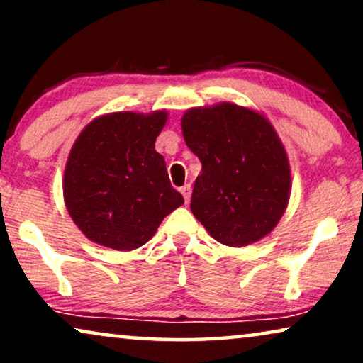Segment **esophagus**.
Wrapping results in <instances>:
<instances>
[{"mask_svg": "<svg viewBox=\"0 0 363 363\" xmlns=\"http://www.w3.org/2000/svg\"><path fill=\"white\" fill-rule=\"evenodd\" d=\"M180 193L183 195V198H185L186 203L190 201V196H191V186H190V185H183V186L180 188Z\"/></svg>", "mask_w": 363, "mask_h": 363, "instance_id": "esophagus-1", "label": "esophagus"}]
</instances>
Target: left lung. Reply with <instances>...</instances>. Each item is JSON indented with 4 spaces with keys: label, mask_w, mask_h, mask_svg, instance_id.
<instances>
[{
    "label": "left lung",
    "mask_w": 363,
    "mask_h": 363,
    "mask_svg": "<svg viewBox=\"0 0 363 363\" xmlns=\"http://www.w3.org/2000/svg\"><path fill=\"white\" fill-rule=\"evenodd\" d=\"M182 130L200 158L191 213L218 242L247 246L274 230L291 196V167L274 127L252 108L220 102L183 113Z\"/></svg>",
    "instance_id": "8db88e82"
}]
</instances>
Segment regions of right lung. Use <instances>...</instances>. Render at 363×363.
Returning <instances> with one entry per match:
<instances>
[{
	"label": "right lung",
	"mask_w": 363,
	"mask_h": 363,
	"mask_svg": "<svg viewBox=\"0 0 363 363\" xmlns=\"http://www.w3.org/2000/svg\"><path fill=\"white\" fill-rule=\"evenodd\" d=\"M168 113L113 112L79 133L64 170V203L79 230L116 251L137 250L183 205L155 140Z\"/></svg>",
	"instance_id": "obj_1"
}]
</instances>
